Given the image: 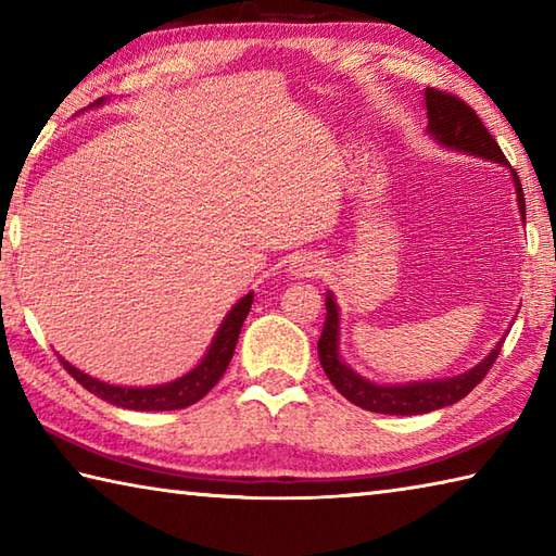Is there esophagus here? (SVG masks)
Returning a JSON list of instances; mask_svg holds the SVG:
<instances>
[{"label": "esophagus", "instance_id": "1", "mask_svg": "<svg viewBox=\"0 0 556 556\" xmlns=\"http://www.w3.org/2000/svg\"><path fill=\"white\" fill-rule=\"evenodd\" d=\"M320 271V260L316 255H296L289 262V275L296 279L316 277Z\"/></svg>", "mask_w": 556, "mask_h": 556}]
</instances>
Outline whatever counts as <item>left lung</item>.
Listing matches in <instances>:
<instances>
[{
	"label": "left lung",
	"instance_id": "8db88e82",
	"mask_svg": "<svg viewBox=\"0 0 556 556\" xmlns=\"http://www.w3.org/2000/svg\"><path fill=\"white\" fill-rule=\"evenodd\" d=\"M426 111H428V134L438 146L457 150V153L477 155L481 160H491V163L508 165L506 155L493 136L481 124L477 111L467 106L454 94L442 92V89L428 87L426 92ZM513 185H516V199L520 208V218L525 224V197L520 187V177L516 169H510ZM503 336L496 348H493L479 365L462 371L457 377L447 379H428V381H408V383H377L369 381L355 369L342 362L340 355V311L336 304V296H326V323H323V332L318 340V359L323 365L332 387H336L342 396L355 403V406L371 410V413H387V416H420V413H430L438 408L452 406L459 399L477 387V383L489 375L493 362H496L498 352L503 348Z\"/></svg>",
	"mask_w": 556,
	"mask_h": 556
}]
</instances>
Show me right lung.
Wrapping results in <instances>:
<instances>
[{
    "instance_id": "obj_1",
    "label": "right lung",
    "mask_w": 556,
    "mask_h": 556,
    "mask_svg": "<svg viewBox=\"0 0 556 556\" xmlns=\"http://www.w3.org/2000/svg\"><path fill=\"white\" fill-rule=\"evenodd\" d=\"M104 99H99L92 106H102ZM252 306V291L245 294L238 304L226 313L224 323H220L214 340L206 350V355L201 357L194 369H189L185 377L175 381L157 383V387H116V383L99 381L94 377L85 375L83 369L70 365L65 357H60L63 367L73 375L83 387L94 393V396L104 399L106 403H114V406L128 408V410H177L187 408L199 399H204L206 393L216 387L218 379L224 377V371L230 365V357H233L236 342L240 336V328H243V320L248 318Z\"/></svg>"
}]
</instances>
